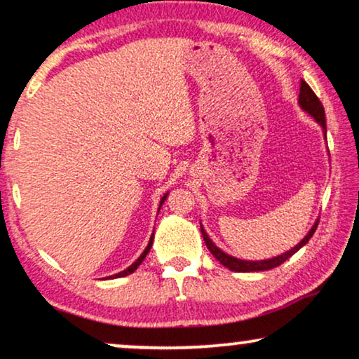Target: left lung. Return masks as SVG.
<instances>
[{
	"label": "left lung",
	"mask_w": 359,
	"mask_h": 359,
	"mask_svg": "<svg viewBox=\"0 0 359 359\" xmlns=\"http://www.w3.org/2000/svg\"><path fill=\"white\" fill-rule=\"evenodd\" d=\"M299 105H300L302 110L306 111V114H309L311 118H315V122L318 123L320 127H322L323 137H325V140H327V122H325V109H323L322 102L318 100V97L315 95V92L311 90L310 86L305 81L300 82ZM316 226H318V219L315 221V224L311 226V229L306 232V236L299 242V244L295 245V248H292L290 250H287V252L277 255V257L264 259V260L237 259V257H234V255L226 254L224 250H221L219 248H217V245L214 244L211 239H209L208 232L204 231L203 226H201V234H203L204 242H206L208 249L211 250V254L217 260H219V262L224 265V267L229 269V271H232V272H260V271H271V269L278 267V265L285 262L287 259H290L292 255L297 252V250H300L306 244V242L311 239V236H313V232L316 231Z\"/></svg>",
	"instance_id": "8db88e82"
}]
</instances>
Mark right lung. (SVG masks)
<instances>
[{
    "mask_svg": "<svg viewBox=\"0 0 359 359\" xmlns=\"http://www.w3.org/2000/svg\"><path fill=\"white\" fill-rule=\"evenodd\" d=\"M166 196H168V193H165L163 194V198H161V201H160V206H158V212H160V209H161V206H163V203H165V199H166ZM153 237H155V232H153L151 234V237H150V241H148V245L145 248V250H143L142 252V255H140V257L135 260V262L130 265V267H127L125 269V271H122V272H118V273H115V276H110V277H107V278H120V277H125V276H130V273H133L135 271H137L138 269V265L143 262V259L147 257V254L150 252V249H151V245H153Z\"/></svg>",
    "mask_w": 359,
    "mask_h": 359,
    "instance_id": "obj_1",
    "label": "right lung"
}]
</instances>
